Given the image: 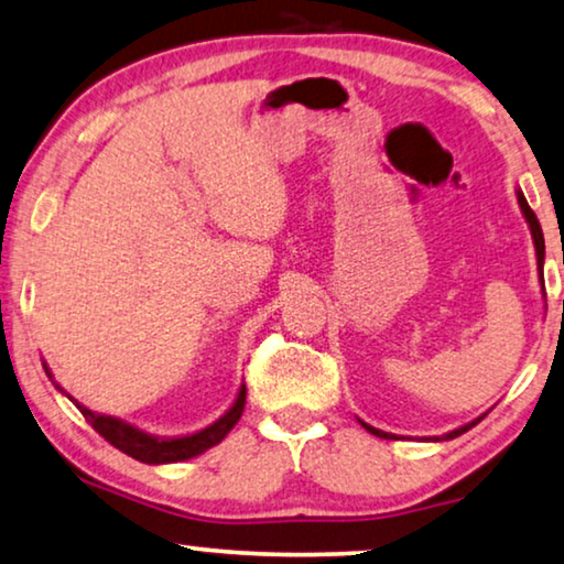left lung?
<instances>
[{"label":"left lung","instance_id":"obj_1","mask_svg":"<svg viewBox=\"0 0 564 564\" xmlns=\"http://www.w3.org/2000/svg\"><path fill=\"white\" fill-rule=\"evenodd\" d=\"M516 195H518V206H521V214H523V219H527L529 229H531V239H534V247H536V262H539V281H542V286H544V278H542V268H544V235H542V227H539V219H536V214L531 212V208H529L527 198H523V193H521V191H516ZM482 417H485V415H482ZM482 417L471 420V423L462 425V427H456V431L446 433V435H435L433 441H452V438H456V435L467 433L469 427H471V425H477L479 420H482ZM358 423L364 425L366 431H369V433L379 435V438H394L392 433H384V431H379V427H373V425H369V423H364V420H358Z\"/></svg>","mask_w":564,"mask_h":564}]
</instances>
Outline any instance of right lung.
I'll return each mask as SVG.
<instances>
[{"mask_svg": "<svg viewBox=\"0 0 564 564\" xmlns=\"http://www.w3.org/2000/svg\"><path fill=\"white\" fill-rule=\"evenodd\" d=\"M43 369H46L48 379L54 381L46 364H43ZM54 384H56V381H54ZM56 389L62 394H66L58 384H56ZM66 397H69V400L77 404L82 415L87 417V423L93 425L95 431L100 433L105 441H108V444L116 446L118 452L129 454L137 462H144V464H175V462L193 459V456L208 452V448L221 444V441L227 438V433L237 425V420L242 417L247 389H245V384L239 387L237 400L231 402V408L224 412V415L216 420V423L204 427V431H195L191 435H175V438H164V435H152L147 431H139L137 425L126 423V420L112 417V415H100V412H93L89 408H85L82 402L74 400L72 394H66Z\"/></svg>", "mask_w": 564, "mask_h": 564, "instance_id": "right-lung-1", "label": "right lung"}]
</instances>
